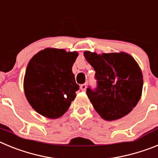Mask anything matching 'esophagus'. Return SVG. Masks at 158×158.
Here are the masks:
<instances>
[{
	"label": "esophagus",
	"instance_id": "34e87169",
	"mask_svg": "<svg viewBox=\"0 0 158 158\" xmlns=\"http://www.w3.org/2000/svg\"><path fill=\"white\" fill-rule=\"evenodd\" d=\"M80 89L81 91H85L86 89H87V85H86V84H83L81 85L80 86Z\"/></svg>",
	"mask_w": 158,
	"mask_h": 158
}]
</instances>
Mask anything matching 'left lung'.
Listing matches in <instances>:
<instances>
[{
	"instance_id": "8db88e82",
	"label": "left lung",
	"mask_w": 158,
	"mask_h": 158,
	"mask_svg": "<svg viewBox=\"0 0 158 158\" xmlns=\"http://www.w3.org/2000/svg\"><path fill=\"white\" fill-rule=\"evenodd\" d=\"M84 56L96 71V88L86 89L95 110L107 121L127 115L140 100L143 86L136 61L125 53L98 55L85 51Z\"/></svg>"
}]
</instances>
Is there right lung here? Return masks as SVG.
I'll list each match as a JSON object with an SVG mask.
<instances>
[{
	"mask_svg": "<svg viewBox=\"0 0 158 158\" xmlns=\"http://www.w3.org/2000/svg\"><path fill=\"white\" fill-rule=\"evenodd\" d=\"M78 54L47 48L30 60L23 81L25 96L43 116L56 118L66 112L79 85L72 66Z\"/></svg>",
	"mask_w": 158,
	"mask_h": 158,
	"instance_id": "add662e5",
	"label": "right lung"
}]
</instances>
